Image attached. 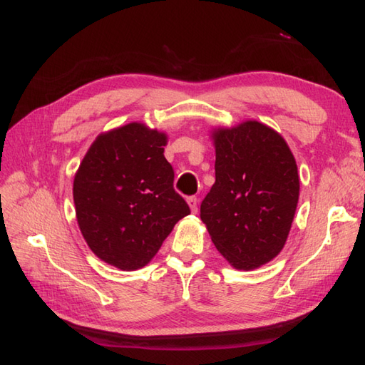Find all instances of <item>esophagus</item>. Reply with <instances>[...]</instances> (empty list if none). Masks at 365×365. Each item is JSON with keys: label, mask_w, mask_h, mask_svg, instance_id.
<instances>
[{"label": "esophagus", "mask_w": 365, "mask_h": 365, "mask_svg": "<svg viewBox=\"0 0 365 365\" xmlns=\"http://www.w3.org/2000/svg\"><path fill=\"white\" fill-rule=\"evenodd\" d=\"M186 202L190 205L191 212H197V197H195V195H191V197L186 199Z\"/></svg>", "instance_id": "1"}]
</instances>
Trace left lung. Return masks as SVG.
I'll return each instance as SVG.
<instances>
[{
    "instance_id": "1",
    "label": "left lung",
    "mask_w": 365,
    "mask_h": 365,
    "mask_svg": "<svg viewBox=\"0 0 365 365\" xmlns=\"http://www.w3.org/2000/svg\"><path fill=\"white\" fill-rule=\"evenodd\" d=\"M216 182L200 205L212 244L236 269H255L282 251L299 200V174L284 137L247 120L211 134Z\"/></svg>"
}]
</instances>
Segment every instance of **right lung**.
<instances>
[{
    "label": "right lung",
    "instance_id": "right-lung-1",
    "mask_svg": "<svg viewBox=\"0 0 365 365\" xmlns=\"http://www.w3.org/2000/svg\"><path fill=\"white\" fill-rule=\"evenodd\" d=\"M168 135L145 123L100 134L73 177L77 222L88 247L123 272L149 264L190 214L163 155Z\"/></svg>",
    "mask_w": 365,
    "mask_h": 365
}]
</instances>
